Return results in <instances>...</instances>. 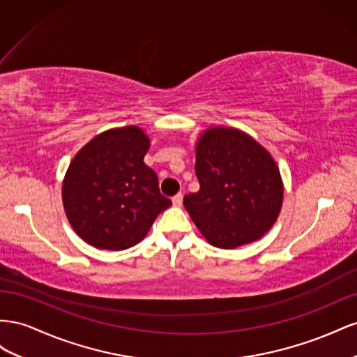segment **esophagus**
Returning <instances> with one entry per match:
<instances>
[{
    "instance_id": "34e87169",
    "label": "esophagus",
    "mask_w": 357,
    "mask_h": 357,
    "mask_svg": "<svg viewBox=\"0 0 357 357\" xmlns=\"http://www.w3.org/2000/svg\"><path fill=\"white\" fill-rule=\"evenodd\" d=\"M182 197H184V195H182V192H178L176 196H173V197H172V203H173V206H176V208L182 206Z\"/></svg>"
}]
</instances>
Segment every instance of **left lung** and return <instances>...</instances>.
I'll use <instances>...</instances> for the list:
<instances>
[{"label":"left lung","instance_id":"8db88e82","mask_svg":"<svg viewBox=\"0 0 357 357\" xmlns=\"http://www.w3.org/2000/svg\"><path fill=\"white\" fill-rule=\"evenodd\" d=\"M197 192L184 197L211 245L233 250L264 236L277 221L284 185L269 151L245 131L211 127L196 144Z\"/></svg>","mask_w":357,"mask_h":357}]
</instances>
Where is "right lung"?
Returning <instances> with one entry per match:
<instances>
[{"label": "right lung", "instance_id": "1", "mask_svg": "<svg viewBox=\"0 0 357 357\" xmlns=\"http://www.w3.org/2000/svg\"><path fill=\"white\" fill-rule=\"evenodd\" d=\"M151 140L137 126L106 130L71 160L63 181L68 222L89 245L121 251L144 239L172 202L144 162Z\"/></svg>", "mask_w": 357, "mask_h": 357}]
</instances>
